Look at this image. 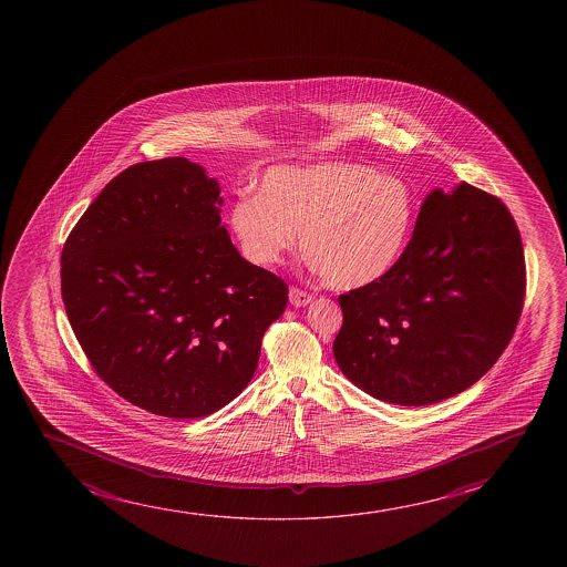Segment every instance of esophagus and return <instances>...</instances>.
<instances>
[{"mask_svg": "<svg viewBox=\"0 0 567 567\" xmlns=\"http://www.w3.org/2000/svg\"><path fill=\"white\" fill-rule=\"evenodd\" d=\"M290 303L296 306V308H303V306H308L311 302L310 292H306L302 288H290Z\"/></svg>", "mask_w": 567, "mask_h": 567, "instance_id": "esophagus-1", "label": "esophagus"}]
</instances>
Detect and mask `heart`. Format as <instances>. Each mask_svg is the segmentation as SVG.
<instances>
[{
    "mask_svg": "<svg viewBox=\"0 0 567 567\" xmlns=\"http://www.w3.org/2000/svg\"><path fill=\"white\" fill-rule=\"evenodd\" d=\"M414 199L403 179L357 163L275 166L259 194L234 199L230 223L256 264L302 249L333 287L383 279L411 238Z\"/></svg>",
    "mask_w": 567,
    "mask_h": 567,
    "instance_id": "1",
    "label": "heart"
}]
</instances>
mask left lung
<instances>
[{"label": "left lung", "instance_id": "8db88e82", "mask_svg": "<svg viewBox=\"0 0 567 567\" xmlns=\"http://www.w3.org/2000/svg\"><path fill=\"white\" fill-rule=\"evenodd\" d=\"M525 290L519 228L504 202L465 182L451 194L434 189L399 264L339 296L334 360L380 401L440 403L496 364Z\"/></svg>", "mask_w": 567, "mask_h": 567}]
</instances>
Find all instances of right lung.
<instances>
[{
	"instance_id": "right-lung-1",
	"label": "right lung",
	"mask_w": 567,
	"mask_h": 567,
	"mask_svg": "<svg viewBox=\"0 0 567 567\" xmlns=\"http://www.w3.org/2000/svg\"><path fill=\"white\" fill-rule=\"evenodd\" d=\"M220 187L187 158L120 172L73 226L62 300L94 372L125 401L202 419L256 372L288 285L251 265L220 225Z\"/></svg>"
}]
</instances>
